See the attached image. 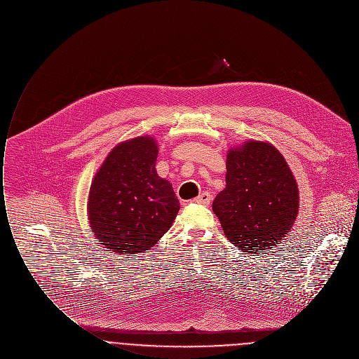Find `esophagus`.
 <instances>
[{
  "label": "esophagus",
  "mask_w": 359,
  "mask_h": 359,
  "mask_svg": "<svg viewBox=\"0 0 359 359\" xmlns=\"http://www.w3.org/2000/svg\"><path fill=\"white\" fill-rule=\"evenodd\" d=\"M194 203H199V205H210L212 202V195L209 192H202L198 198H195L192 201Z\"/></svg>",
  "instance_id": "esophagus-1"
}]
</instances>
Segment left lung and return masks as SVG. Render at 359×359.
<instances>
[{"instance_id":"8db88e82","label":"left lung","mask_w":359,"mask_h":359,"mask_svg":"<svg viewBox=\"0 0 359 359\" xmlns=\"http://www.w3.org/2000/svg\"><path fill=\"white\" fill-rule=\"evenodd\" d=\"M226 184L213 212L242 252L257 256L290 234L298 215V187L274 146L250 140L230 149Z\"/></svg>"}]
</instances>
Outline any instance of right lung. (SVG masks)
<instances>
[{
	"instance_id": "obj_1",
	"label": "right lung",
	"mask_w": 359,
	"mask_h": 359,
	"mask_svg": "<svg viewBox=\"0 0 359 359\" xmlns=\"http://www.w3.org/2000/svg\"><path fill=\"white\" fill-rule=\"evenodd\" d=\"M158 149L151 136L120 143L97 171L89 192L92 231L121 255L144 253L171 227L180 201L157 175Z\"/></svg>"
}]
</instances>
